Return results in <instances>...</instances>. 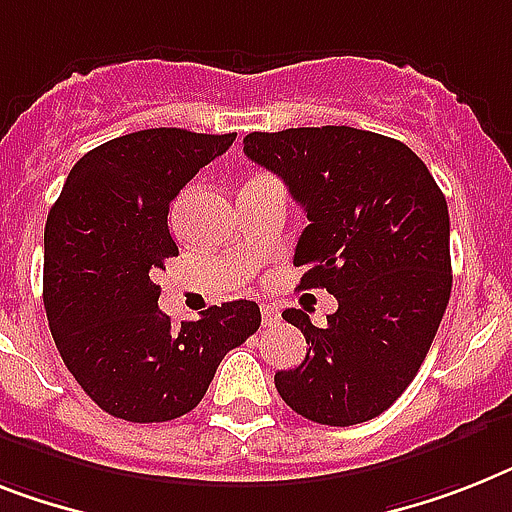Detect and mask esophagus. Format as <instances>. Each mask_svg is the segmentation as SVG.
Returning <instances> with one entry per match:
<instances>
[{
    "label": "esophagus",
    "mask_w": 512,
    "mask_h": 512,
    "mask_svg": "<svg viewBox=\"0 0 512 512\" xmlns=\"http://www.w3.org/2000/svg\"><path fill=\"white\" fill-rule=\"evenodd\" d=\"M261 322H264V327H272V324L280 322V308L264 303V306H261Z\"/></svg>",
    "instance_id": "34e87169"
}]
</instances>
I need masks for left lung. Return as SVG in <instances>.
<instances>
[{
    "mask_svg": "<svg viewBox=\"0 0 512 512\" xmlns=\"http://www.w3.org/2000/svg\"><path fill=\"white\" fill-rule=\"evenodd\" d=\"M251 162L282 177L308 227L295 246L298 287H327L337 311L314 327L301 308L306 361L277 371L280 398L308 421L377 418L413 382L450 301V214L432 172L405 143L348 128L248 133Z\"/></svg>",
    "mask_w": 512,
    "mask_h": 512,
    "instance_id": "obj_1",
    "label": "left lung"
}]
</instances>
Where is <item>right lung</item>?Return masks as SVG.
I'll use <instances>...</instances> for the list:
<instances>
[{"label": "right lung", "mask_w": 512, "mask_h": 512, "mask_svg": "<svg viewBox=\"0 0 512 512\" xmlns=\"http://www.w3.org/2000/svg\"><path fill=\"white\" fill-rule=\"evenodd\" d=\"M235 133L151 128L78 159L44 230V308L75 382L114 418L159 424L190 413L217 366L259 329L253 301L206 308L180 327L159 311L156 274L177 256L172 198Z\"/></svg>", "instance_id": "1"}]
</instances>
